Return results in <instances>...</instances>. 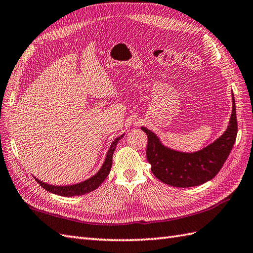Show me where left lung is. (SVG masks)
Returning <instances> with one entry per match:
<instances>
[{"label":"left lung","mask_w":253,"mask_h":253,"mask_svg":"<svg viewBox=\"0 0 253 253\" xmlns=\"http://www.w3.org/2000/svg\"><path fill=\"white\" fill-rule=\"evenodd\" d=\"M232 98V115L225 132L213 143L194 153L169 149L162 144L154 132L141 128L148 134L146 158L158 180L175 187H191L201 185L218 174L231 153L238 131L234 95Z\"/></svg>","instance_id":"8db88e82"}]
</instances>
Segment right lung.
<instances>
[{"label": "right lung", "mask_w": 253, "mask_h": 253, "mask_svg": "<svg viewBox=\"0 0 253 253\" xmlns=\"http://www.w3.org/2000/svg\"><path fill=\"white\" fill-rule=\"evenodd\" d=\"M123 136H124V134H122L121 137L116 138L113 141L112 144H111V146H110L109 151H108V154H107V157H105V161L103 163L102 167L100 168V170L95 175H92V177L89 179H87L83 182H80V183L72 184V185L58 186V185L47 184V183H45V182L41 181L35 177L34 178L39 182V184L42 186L43 189H45L46 191H48L50 193L57 194V195H60V196H67V197L80 196V195H84V194H86V193H89L93 190H96L110 173L111 167H112V158H113V153L115 151L116 144L119 143V141L123 138Z\"/></svg>", "instance_id": "obj_1"}]
</instances>
